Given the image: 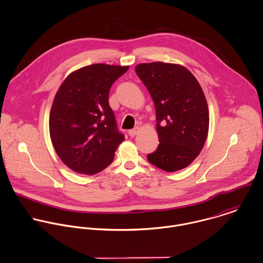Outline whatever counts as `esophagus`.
I'll return each mask as SVG.
<instances>
[{
    "instance_id": "obj_1",
    "label": "esophagus",
    "mask_w": 263,
    "mask_h": 263,
    "mask_svg": "<svg viewBox=\"0 0 263 263\" xmlns=\"http://www.w3.org/2000/svg\"><path fill=\"white\" fill-rule=\"evenodd\" d=\"M138 132H139V128H134V129L130 130L128 133H129V135H130L131 137H134V136H136V135L138 134Z\"/></svg>"
}]
</instances>
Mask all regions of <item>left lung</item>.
<instances>
[{
    "instance_id": "8db88e82",
    "label": "left lung",
    "mask_w": 263,
    "mask_h": 263,
    "mask_svg": "<svg viewBox=\"0 0 263 263\" xmlns=\"http://www.w3.org/2000/svg\"><path fill=\"white\" fill-rule=\"evenodd\" d=\"M135 71L156 106L158 148L147 156L165 172L187 167L198 157L209 134L210 111L195 76L179 64L142 63Z\"/></svg>"
}]
</instances>
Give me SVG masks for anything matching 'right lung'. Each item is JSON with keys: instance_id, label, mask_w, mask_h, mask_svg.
<instances>
[{"instance_id": "1", "label": "right lung", "mask_w": 263, "mask_h": 263, "mask_svg": "<svg viewBox=\"0 0 263 263\" xmlns=\"http://www.w3.org/2000/svg\"><path fill=\"white\" fill-rule=\"evenodd\" d=\"M129 66L93 64L70 73L59 87L50 112V136L60 159L72 171L105 170L125 137L108 105L112 83Z\"/></svg>"}]
</instances>
